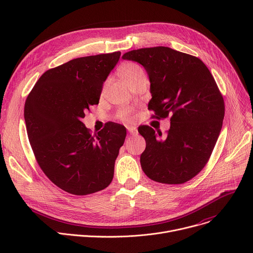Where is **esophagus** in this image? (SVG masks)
<instances>
[{"mask_svg":"<svg viewBox=\"0 0 253 253\" xmlns=\"http://www.w3.org/2000/svg\"><path fill=\"white\" fill-rule=\"evenodd\" d=\"M127 130H128V132H129L131 135H136V134H137V129H136V127L129 126V127H127Z\"/></svg>","mask_w":253,"mask_h":253,"instance_id":"1","label":"esophagus"}]
</instances>
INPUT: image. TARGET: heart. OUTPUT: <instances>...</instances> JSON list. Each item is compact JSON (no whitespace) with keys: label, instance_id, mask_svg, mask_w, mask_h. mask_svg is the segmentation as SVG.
<instances>
[{"label":"heart","instance_id":"heart-1","mask_svg":"<svg viewBox=\"0 0 253 253\" xmlns=\"http://www.w3.org/2000/svg\"><path fill=\"white\" fill-rule=\"evenodd\" d=\"M119 74L127 85L136 79L145 77V72L143 68L137 63L132 62L122 65L119 68ZM117 117L124 123H132L134 121L133 110L131 108H123L118 112Z\"/></svg>","mask_w":253,"mask_h":253}]
</instances>
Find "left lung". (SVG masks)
Returning a JSON list of instances; mask_svg holds the SVG:
<instances>
[{
	"mask_svg": "<svg viewBox=\"0 0 253 253\" xmlns=\"http://www.w3.org/2000/svg\"><path fill=\"white\" fill-rule=\"evenodd\" d=\"M124 60L145 68L152 98V118L170 116V129L141 126L146 141L141 167L150 179L165 184H182L196 176L208 162L224 118V100L206 65L197 57L168 47L127 52Z\"/></svg>",
	"mask_w": 253,
	"mask_h": 253,
	"instance_id": "obj_1",
	"label": "left lung"
}]
</instances>
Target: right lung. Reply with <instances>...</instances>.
<instances>
[{"instance_id":"add662e5","label":"right lung","mask_w":253,"mask_h":253,"mask_svg":"<svg viewBox=\"0 0 253 253\" xmlns=\"http://www.w3.org/2000/svg\"><path fill=\"white\" fill-rule=\"evenodd\" d=\"M120 55L118 51L81 57L50 69L27 97L24 117L36 160L68 193H95L113 179L126 128L111 122L92 135L81 119L99 103L103 83Z\"/></svg>"}]
</instances>
